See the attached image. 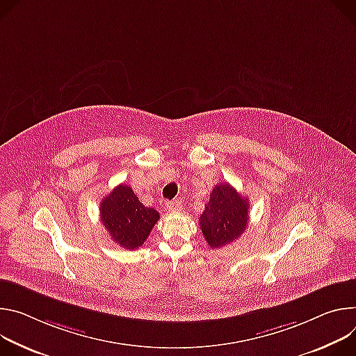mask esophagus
Here are the masks:
<instances>
[{
    "instance_id": "1",
    "label": "esophagus",
    "mask_w": 356,
    "mask_h": 356,
    "mask_svg": "<svg viewBox=\"0 0 356 356\" xmlns=\"http://www.w3.org/2000/svg\"><path fill=\"white\" fill-rule=\"evenodd\" d=\"M165 208L167 211L170 212H178L182 209V204L179 200H175V201H170V202H165Z\"/></svg>"
}]
</instances>
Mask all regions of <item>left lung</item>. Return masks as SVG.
Returning a JSON list of instances; mask_svg holds the SVG:
<instances>
[{
  "instance_id": "1",
  "label": "left lung",
  "mask_w": 356,
  "mask_h": 356,
  "mask_svg": "<svg viewBox=\"0 0 356 356\" xmlns=\"http://www.w3.org/2000/svg\"><path fill=\"white\" fill-rule=\"evenodd\" d=\"M249 223V200L230 184H218L200 218L202 234L212 249L239 239Z\"/></svg>"
}]
</instances>
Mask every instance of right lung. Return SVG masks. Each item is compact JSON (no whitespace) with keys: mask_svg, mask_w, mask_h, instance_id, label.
I'll return each mask as SVG.
<instances>
[{"mask_svg":"<svg viewBox=\"0 0 356 356\" xmlns=\"http://www.w3.org/2000/svg\"><path fill=\"white\" fill-rule=\"evenodd\" d=\"M100 219L113 242L136 250L147 241L160 213L144 207L129 185L120 184L100 202Z\"/></svg>","mask_w":356,"mask_h":356,"instance_id":"right-lung-1","label":"right lung"}]
</instances>
